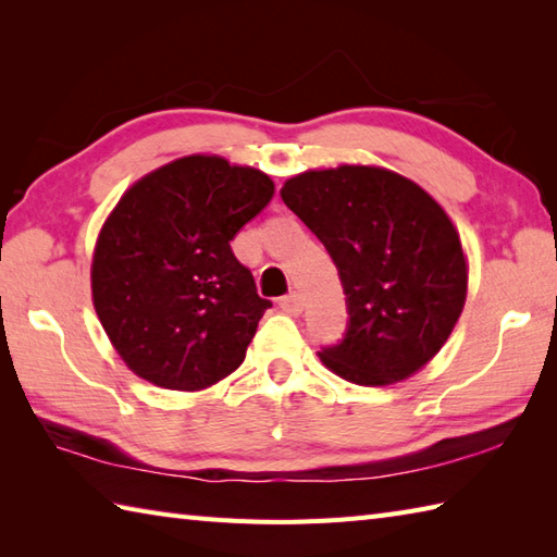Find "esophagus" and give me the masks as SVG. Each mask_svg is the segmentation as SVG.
<instances>
[{
	"label": "esophagus",
	"instance_id": "1",
	"mask_svg": "<svg viewBox=\"0 0 557 557\" xmlns=\"http://www.w3.org/2000/svg\"><path fill=\"white\" fill-rule=\"evenodd\" d=\"M280 309L289 315H299L304 311V297L301 294H289V297L280 301Z\"/></svg>",
	"mask_w": 557,
	"mask_h": 557
}]
</instances>
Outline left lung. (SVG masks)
Returning a JSON list of instances; mask_svg holds the SVG:
<instances>
[{
    "mask_svg": "<svg viewBox=\"0 0 557 557\" xmlns=\"http://www.w3.org/2000/svg\"><path fill=\"white\" fill-rule=\"evenodd\" d=\"M280 194L325 244L347 294L345 339L318 351L325 369L366 387L419 373L467 301V256L443 206L375 164L306 170Z\"/></svg>",
    "mask_w": 557,
    "mask_h": 557,
    "instance_id": "8db88e82",
    "label": "left lung"
}]
</instances>
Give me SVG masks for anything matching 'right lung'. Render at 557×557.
<instances>
[{
  "instance_id": "obj_1",
  "label": "right lung",
  "mask_w": 557,
  "mask_h": 557,
  "mask_svg": "<svg viewBox=\"0 0 557 557\" xmlns=\"http://www.w3.org/2000/svg\"><path fill=\"white\" fill-rule=\"evenodd\" d=\"M275 184L220 156H186L140 176L104 220L90 263L92 306L144 381L198 393L242 366L270 309L230 242Z\"/></svg>"
}]
</instances>
